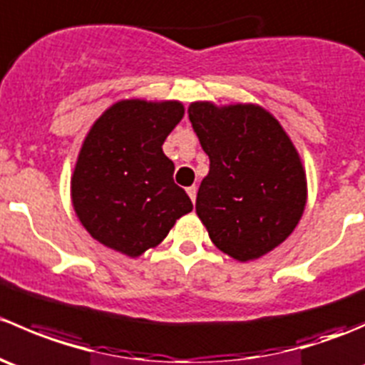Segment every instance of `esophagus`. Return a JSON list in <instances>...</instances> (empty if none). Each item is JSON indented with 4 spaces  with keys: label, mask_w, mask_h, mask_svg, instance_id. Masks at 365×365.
Masks as SVG:
<instances>
[{
    "label": "esophagus",
    "mask_w": 365,
    "mask_h": 365,
    "mask_svg": "<svg viewBox=\"0 0 365 365\" xmlns=\"http://www.w3.org/2000/svg\"><path fill=\"white\" fill-rule=\"evenodd\" d=\"M187 194H189L190 201H192V203H196V194H197V189H196V185L189 187V189H187Z\"/></svg>",
    "instance_id": "34e87169"
}]
</instances>
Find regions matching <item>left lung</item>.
<instances>
[{
  "mask_svg": "<svg viewBox=\"0 0 365 365\" xmlns=\"http://www.w3.org/2000/svg\"><path fill=\"white\" fill-rule=\"evenodd\" d=\"M189 120L210 159L196 197L210 240L242 263L274 251L307 203L305 169L289 135L257 104L192 102Z\"/></svg>",
  "mask_w": 365,
  "mask_h": 365,
  "instance_id": "8db88e82",
  "label": "left lung"
}]
</instances>
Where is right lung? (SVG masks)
I'll list each match as a JSON object with an SVG mask.
<instances>
[{"label":"right lung","mask_w":365,"mask_h":365,"mask_svg":"<svg viewBox=\"0 0 365 365\" xmlns=\"http://www.w3.org/2000/svg\"><path fill=\"white\" fill-rule=\"evenodd\" d=\"M183 113L178 101L128 98L91 125L77 155L70 196L84 230L106 247L141 256L192 210L185 190L173 182L175 164L162 152Z\"/></svg>","instance_id":"obj_1"}]
</instances>
